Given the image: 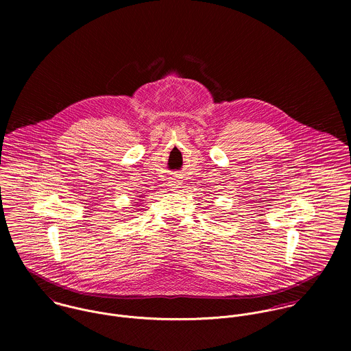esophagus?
<instances>
[{"label": "esophagus", "instance_id": "obj_1", "mask_svg": "<svg viewBox=\"0 0 351 351\" xmlns=\"http://www.w3.org/2000/svg\"><path fill=\"white\" fill-rule=\"evenodd\" d=\"M181 184H182V182H181V180H180V178H177V177L170 178V181H169V186H170V188H174V189H176V188H180V186H181Z\"/></svg>", "mask_w": 351, "mask_h": 351}]
</instances>
